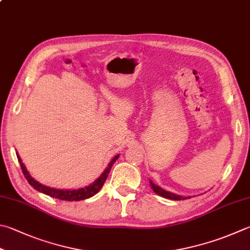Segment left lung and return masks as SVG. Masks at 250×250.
Masks as SVG:
<instances>
[{"mask_svg":"<svg viewBox=\"0 0 250 250\" xmlns=\"http://www.w3.org/2000/svg\"><path fill=\"white\" fill-rule=\"evenodd\" d=\"M150 184H151V188L153 189V191L155 192V194H158L160 196L164 197V198H167V199H172V200H181V199H187L186 197H181V196H176L174 194H171V192L168 191H166L163 190L162 188H160L159 186H155L154 184H152V182H150Z\"/></svg>","mask_w":250,"mask_h":250,"instance_id":"1","label":"left lung"}]
</instances>
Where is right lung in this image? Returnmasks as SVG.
<instances>
[{"mask_svg": "<svg viewBox=\"0 0 250 250\" xmlns=\"http://www.w3.org/2000/svg\"><path fill=\"white\" fill-rule=\"evenodd\" d=\"M119 157H120V155L117 154L112 159V161L110 162L109 166H107V167L105 168V171L103 172L102 175L99 177L95 183H92L91 185H89V186L84 187V188H81V189H77V190H63V189H54V188L46 187L44 185H42V184H40L39 182H37L36 180H34V178L31 177L30 174L28 173L27 168L25 167V166H23V163L21 162V159L20 158V155H18V153H17L18 161H20L23 175H25L28 183H29L36 190L40 191V192H43V194L48 195L50 197H53V198L61 199V200H67V201H79V200H83V199L90 198V197L95 196L97 192H99V190H100L102 188L103 184H104V182L106 181L107 175H109V173L111 171L113 164H114L116 160L119 159Z\"/></svg>", "mask_w": 250, "mask_h": 250, "instance_id": "obj_1", "label": "right lung"}]
</instances>
